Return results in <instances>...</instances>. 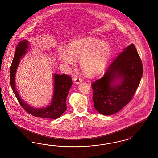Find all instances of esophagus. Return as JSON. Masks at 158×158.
Returning a JSON list of instances; mask_svg holds the SVG:
<instances>
[{"label": "esophagus", "mask_w": 158, "mask_h": 158, "mask_svg": "<svg viewBox=\"0 0 158 158\" xmlns=\"http://www.w3.org/2000/svg\"><path fill=\"white\" fill-rule=\"evenodd\" d=\"M74 82L76 84H79L80 83L82 82V79L81 77L79 76H76L74 78Z\"/></svg>", "instance_id": "34e87169"}]
</instances>
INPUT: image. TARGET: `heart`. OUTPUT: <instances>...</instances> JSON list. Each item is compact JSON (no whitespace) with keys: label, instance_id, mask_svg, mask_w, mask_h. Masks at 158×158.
I'll list each match as a JSON object with an SVG mask.
<instances>
[{"label":"heart","instance_id":"heart-1","mask_svg":"<svg viewBox=\"0 0 158 158\" xmlns=\"http://www.w3.org/2000/svg\"><path fill=\"white\" fill-rule=\"evenodd\" d=\"M68 50L69 53L62 52L60 54L61 61L66 65H72L74 59H81L82 70L92 76L103 71L112 54V47L109 43L92 37L71 42Z\"/></svg>","mask_w":158,"mask_h":158}]
</instances>
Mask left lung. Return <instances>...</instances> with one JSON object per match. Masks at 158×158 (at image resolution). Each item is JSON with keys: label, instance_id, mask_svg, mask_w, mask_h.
<instances>
[{"label": "left lung", "instance_id": "left-lung-1", "mask_svg": "<svg viewBox=\"0 0 158 158\" xmlns=\"http://www.w3.org/2000/svg\"><path fill=\"white\" fill-rule=\"evenodd\" d=\"M142 73L141 60L131 44L120 52L103 76L92 83L94 108L105 115L118 112L133 98Z\"/></svg>", "mask_w": 158, "mask_h": 158}]
</instances>
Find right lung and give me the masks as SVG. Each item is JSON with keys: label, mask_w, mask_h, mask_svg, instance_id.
Returning <instances> with one entry per match:
<instances>
[{"label": "right lung", "mask_w": 158, "mask_h": 158, "mask_svg": "<svg viewBox=\"0 0 158 158\" xmlns=\"http://www.w3.org/2000/svg\"><path fill=\"white\" fill-rule=\"evenodd\" d=\"M28 43L27 40L20 41L17 45L14 58L10 69V81L13 92L19 103L26 112L36 117L56 119L59 118L66 110V98L72 85V78L68 75H54V90L52 102L49 106L42 109H36L26 103L16 90L15 86V75L20 60L27 52Z\"/></svg>", "instance_id": "obj_1"}]
</instances>
